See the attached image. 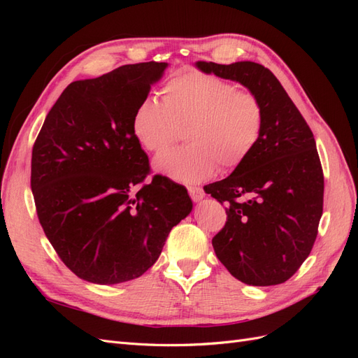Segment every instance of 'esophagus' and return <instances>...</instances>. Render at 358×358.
<instances>
[{
	"label": "esophagus",
	"mask_w": 358,
	"mask_h": 358,
	"mask_svg": "<svg viewBox=\"0 0 358 358\" xmlns=\"http://www.w3.org/2000/svg\"><path fill=\"white\" fill-rule=\"evenodd\" d=\"M188 192H189V196L194 201H200L204 197V191L200 187H189Z\"/></svg>",
	"instance_id": "obj_1"
}]
</instances>
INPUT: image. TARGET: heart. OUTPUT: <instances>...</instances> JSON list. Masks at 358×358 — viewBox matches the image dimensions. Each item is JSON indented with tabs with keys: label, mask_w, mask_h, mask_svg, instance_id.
<instances>
[{
	"label": "heart",
	"mask_w": 358,
	"mask_h": 358,
	"mask_svg": "<svg viewBox=\"0 0 358 358\" xmlns=\"http://www.w3.org/2000/svg\"><path fill=\"white\" fill-rule=\"evenodd\" d=\"M263 128L264 109L254 92L201 73L169 80L161 90V103L146 100L133 116V133L148 152H164L180 133L185 134V148L154 161L157 171L182 183L203 182L220 167H241L254 152Z\"/></svg>",
	"instance_id": "obj_1"
}]
</instances>
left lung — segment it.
<instances>
[{"label": "left lung", "instance_id": "8db88e82", "mask_svg": "<svg viewBox=\"0 0 358 358\" xmlns=\"http://www.w3.org/2000/svg\"><path fill=\"white\" fill-rule=\"evenodd\" d=\"M196 66L242 83L264 109L254 152L206 191L229 204L224 229L212 239L215 254L243 284H282L308 258L318 234L324 176L315 138L282 85L262 64L199 61Z\"/></svg>", "mask_w": 358, "mask_h": 358}]
</instances>
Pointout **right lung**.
Returning <instances> with one entry per match:
<instances>
[{
	"label": "right lung",
	"mask_w": 358,
	"mask_h": 358,
	"mask_svg": "<svg viewBox=\"0 0 358 358\" xmlns=\"http://www.w3.org/2000/svg\"><path fill=\"white\" fill-rule=\"evenodd\" d=\"M167 62L122 66L70 83L32 148L31 189L38 221L71 272L113 285L142 276L170 230L187 218L185 187L154 178L133 133V116Z\"/></svg>",
	"instance_id": "obj_1"
}]
</instances>
